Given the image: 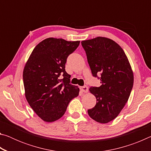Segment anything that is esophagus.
<instances>
[{"label":"esophagus","mask_w":151,"mask_h":151,"mask_svg":"<svg viewBox=\"0 0 151 151\" xmlns=\"http://www.w3.org/2000/svg\"><path fill=\"white\" fill-rule=\"evenodd\" d=\"M80 89L81 91L84 92V93H87L88 91V86H81L80 87Z\"/></svg>","instance_id":"esophagus-1"}]
</instances>
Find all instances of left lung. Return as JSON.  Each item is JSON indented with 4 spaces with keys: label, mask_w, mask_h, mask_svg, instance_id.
Wrapping results in <instances>:
<instances>
[{
    "label": "left lung",
    "mask_w": 151,
    "mask_h": 151,
    "mask_svg": "<svg viewBox=\"0 0 151 151\" xmlns=\"http://www.w3.org/2000/svg\"><path fill=\"white\" fill-rule=\"evenodd\" d=\"M88 65L93 76L100 75L101 85L92 86L91 93L96 104L88 110L91 119L108 123L119 115L127 103L134 83L131 66L124 50L116 42L98 37L83 40Z\"/></svg>",
    "instance_id": "1"
}]
</instances>
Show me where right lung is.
Here are the masks:
<instances>
[{
  "instance_id": "1",
  "label": "right lung",
  "mask_w": 151,
  "mask_h": 151,
  "mask_svg": "<svg viewBox=\"0 0 151 151\" xmlns=\"http://www.w3.org/2000/svg\"><path fill=\"white\" fill-rule=\"evenodd\" d=\"M79 44V40L48 38L36 46L25 64L22 75L25 97L45 122L61 118L70 101L78 95V86L70 84L65 64ZM61 75L63 79L59 78Z\"/></svg>"
}]
</instances>
